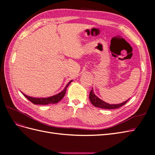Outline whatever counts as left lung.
Segmentation results:
<instances>
[{
  "instance_id": "8db88e82",
  "label": "left lung",
  "mask_w": 155,
  "mask_h": 155,
  "mask_svg": "<svg viewBox=\"0 0 155 155\" xmlns=\"http://www.w3.org/2000/svg\"><path fill=\"white\" fill-rule=\"evenodd\" d=\"M89 99H90L91 102L92 103V104L96 107H100L102 108V109H118V108L123 106L125 105L127 102L128 100H127L121 104H114V105H110L109 104H107L105 101H102L100 100V98H98L95 94L93 92V90L92 89L91 92H90V95H89Z\"/></svg>"
}]
</instances>
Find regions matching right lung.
<instances>
[{"mask_svg":"<svg viewBox=\"0 0 155 155\" xmlns=\"http://www.w3.org/2000/svg\"><path fill=\"white\" fill-rule=\"evenodd\" d=\"M72 82V81H70L66 86V87L64 88V90L59 93L58 94L55 95L54 96L49 97L47 98H35V97H32L28 96L25 94L24 96L27 98L28 100L30 101L32 104H35V105H48V104H57L59 101L63 99V97H64L65 93H66L67 91V88L69 85V84Z\"/></svg>","mask_w":155,"mask_h":155,"instance_id":"1","label":"right lung"}]
</instances>
